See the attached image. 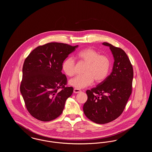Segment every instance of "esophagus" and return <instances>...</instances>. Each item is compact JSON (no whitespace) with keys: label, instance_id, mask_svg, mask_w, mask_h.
Listing matches in <instances>:
<instances>
[{"label":"esophagus","instance_id":"obj_1","mask_svg":"<svg viewBox=\"0 0 152 152\" xmlns=\"http://www.w3.org/2000/svg\"><path fill=\"white\" fill-rule=\"evenodd\" d=\"M73 92L75 94H78L79 92H81V90H80L79 89H76V88H75L73 89Z\"/></svg>","mask_w":152,"mask_h":152}]
</instances>
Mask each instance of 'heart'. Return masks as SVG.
<instances>
[{
	"instance_id": "heart-1",
	"label": "heart",
	"mask_w": 152,
	"mask_h": 152,
	"mask_svg": "<svg viewBox=\"0 0 152 152\" xmlns=\"http://www.w3.org/2000/svg\"><path fill=\"white\" fill-rule=\"evenodd\" d=\"M77 58L87 63L84 75H77L69 80V84L76 89H82L91 86L94 81L99 83L105 79L110 68V60L105 55H100L92 48L83 50L77 53ZM62 69L68 76L75 74V62L72 58H66L62 64Z\"/></svg>"
}]
</instances>
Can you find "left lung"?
Listing matches in <instances>:
<instances>
[{"label": "left lung", "instance_id": "1", "mask_svg": "<svg viewBox=\"0 0 152 152\" xmlns=\"http://www.w3.org/2000/svg\"><path fill=\"white\" fill-rule=\"evenodd\" d=\"M114 58L111 73L96 87L87 90L88 99L83 106L85 115L92 121L104 124L120 116L132 94L133 69L121 48L104 42Z\"/></svg>", "mask_w": 152, "mask_h": 152}]
</instances>
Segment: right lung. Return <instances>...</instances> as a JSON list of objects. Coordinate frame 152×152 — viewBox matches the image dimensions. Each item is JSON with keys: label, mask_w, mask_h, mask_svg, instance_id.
Returning <instances> with one entry per match:
<instances>
[{"label": "right lung", "mask_w": 152, "mask_h": 152, "mask_svg": "<svg viewBox=\"0 0 152 152\" xmlns=\"http://www.w3.org/2000/svg\"><path fill=\"white\" fill-rule=\"evenodd\" d=\"M77 47L49 43L36 47L26 58L20 89L27 109L36 119L50 121L62 113L73 91V87L65 86L67 79L61 72L62 64Z\"/></svg>", "instance_id": "obj_1"}]
</instances>
